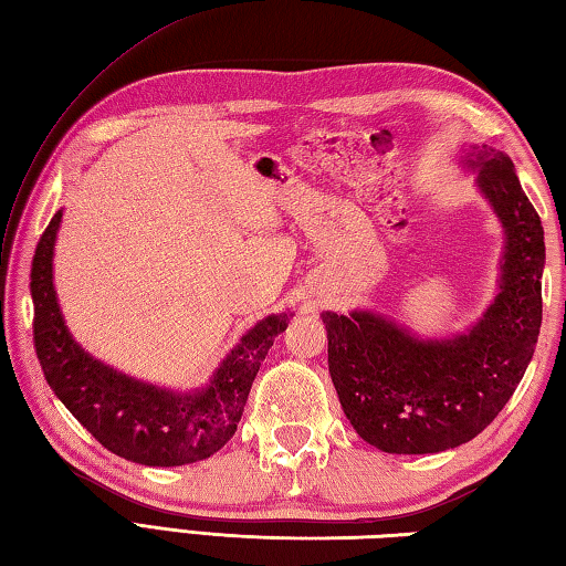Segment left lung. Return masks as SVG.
I'll return each mask as SVG.
<instances>
[{
	"instance_id": "left-lung-1",
	"label": "left lung",
	"mask_w": 566,
	"mask_h": 566,
	"mask_svg": "<svg viewBox=\"0 0 566 566\" xmlns=\"http://www.w3.org/2000/svg\"><path fill=\"white\" fill-rule=\"evenodd\" d=\"M461 165L505 233L485 313L451 337H419L375 311L319 315L343 411L384 453H441L475 439L513 397L537 345L545 229L505 153L471 147Z\"/></svg>"
}]
</instances>
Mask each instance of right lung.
<instances>
[{"instance_id":"right-lung-1","label":"right lung","mask_w":566,"mask_h":566,"mask_svg":"<svg viewBox=\"0 0 566 566\" xmlns=\"http://www.w3.org/2000/svg\"><path fill=\"white\" fill-rule=\"evenodd\" d=\"M59 209L31 261L34 347L51 391L111 453L172 468L214 455L237 433L251 384L293 313L269 315L241 335L201 389L175 391L135 379L88 355L69 333L53 287Z\"/></svg>"}]
</instances>
